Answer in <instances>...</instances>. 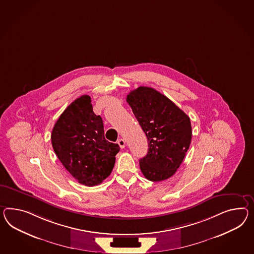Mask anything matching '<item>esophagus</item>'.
I'll use <instances>...</instances> for the list:
<instances>
[{
  "instance_id": "obj_1",
  "label": "esophagus",
  "mask_w": 254,
  "mask_h": 254,
  "mask_svg": "<svg viewBox=\"0 0 254 254\" xmlns=\"http://www.w3.org/2000/svg\"><path fill=\"white\" fill-rule=\"evenodd\" d=\"M118 143H119L121 148H124L125 147V141H124V139H119L118 140Z\"/></svg>"
}]
</instances>
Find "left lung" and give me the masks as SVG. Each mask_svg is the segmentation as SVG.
Returning <instances> with one entry per match:
<instances>
[{
  "label": "left lung",
  "instance_id": "8db88e82",
  "mask_svg": "<svg viewBox=\"0 0 254 254\" xmlns=\"http://www.w3.org/2000/svg\"><path fill=\"white\" fill-rule=\"evenodd\" d=\"M148 141V152L139 164L151 182H162L175 174L191 140L187 114L152 87L139 86L126 98Z\"/></svg>",
  "mask_w": 254,
  "mask_h": 254
}]
</instances>
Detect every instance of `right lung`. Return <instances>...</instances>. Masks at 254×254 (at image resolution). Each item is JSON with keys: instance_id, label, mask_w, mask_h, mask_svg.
Here are the masks:
<instances>
[{"instance_id": "obj_1", "label": "right lung", "mask_w": 254, "mask_h": 254, "mask_svg": "<svg viewBox=\"0 0 254 254\" xmlns=\"http://www.w3.org/2000/svg\"><path fill=\"white\" fill-rule=\"evenodd\" d=\"M51 138L59 160L79 183L96 186L111 175L120 146L105 139L102 118L94 113L89 96L66 108Z\"/></svg>"}]
</instances>
